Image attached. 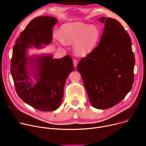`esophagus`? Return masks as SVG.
<instances>
[{
	"mask_svg": "<svg viewBox=\"0 0 146 146\" xmlns=\"http://www.w3.org/2000/svg\"><path fill=\"white\" fill-rule=\"evenodd\" d=\"M73 65H74V67H76L77 65V64H78V60L76 59H74L73 60Z\"/></svg>",
	"mask_w": 146,
	"mask_h": 146,
	"instance_id": "34e87169",
	"label": "esophagus"
}]
</instances>
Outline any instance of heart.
<instances>
[{
    "label": "heart",
    "mask_w": 146,
    "mask_h": 146,
    "mask_svg": "<svg viewBox=\"0 0 146 146\" xmlns=\"http://www.w3.org/2000/svg\"><path fill=\"white\" fill-rule=\"evenodd\" d=\"M60 42L73 44L76 53L80 56L90 53L96 47L100 36L99 28L81 22L68 23L60 28Z\"/></svg>",
    "instance_id": "heart-1"
}]
</instances>
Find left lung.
Returning a JSON list of instances; mask_svg holds the SVG:
<instances>
[{
    "instance_id": "obj_1",
    "label": "left lung",
    "mask_w": 146,
    "mask_h": 146,
    "mask_svg": "<svg viewBox=\"0 0 146 146\" xmlns=\"http://www.w3.org/2000/svg\"><path fill=\"white\" fill-rule=\"evenodd\" d=\"M105 23L99 44L78 62L91 105L106 109L119 103L134 81L135 56L129 35L115 19L101 17Z\"/></svg>"
}]
</instances>
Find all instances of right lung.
I'll use <instances>...</instances> for the list:
<instances>
[{
    "label": "right lung",
    "mask_w": 146,
    "mask_h": 146,
    "mask_svg": "<svg viewBox=\"0 0 146 146\" xmlns=\"http://www.w3.org/2000/svg\"><path fill=\"white\" fill-rule=\"evenodd\" d=\"M56 23L52 17L35 18L20 33L13 49L10 70L16 92L26 103L42 111H54L59 107L66 80L74 70L73 60L69 55L60 59H53L51 55L25 56L27 49L41 48L51 42L52 28ZM28 65L33 70L31 75L35 81L38 80L36 83H32Z\"/></svg>",
    "instance_id": "right-lung-1"
}]
</instances>
